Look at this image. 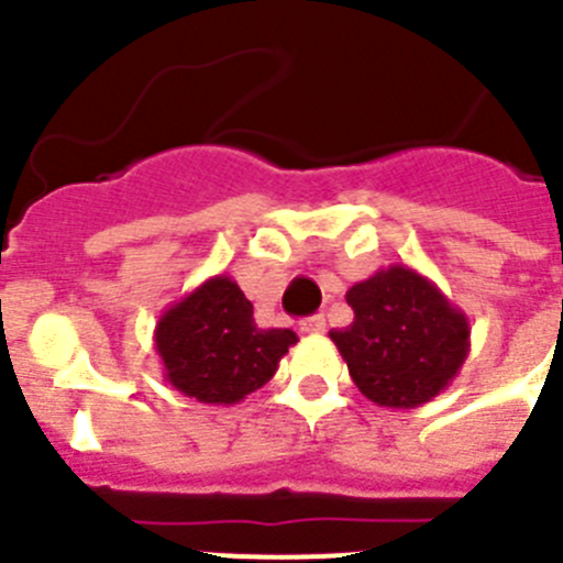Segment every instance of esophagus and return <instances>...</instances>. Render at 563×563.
Returning <instances> with one entry per match:
<instances>
[{
    "instance_id": "esophagus-1",
    "label": "esophagus",
    "mask_w": 563,
    "mask_h": 563,
    "mask_svg": "<svg viewBox=\"0 0 563 563\" xmlns=\"http://www.w3.org/2000/svg\"><path fill=\"white\" fill-rule=\"evenodd\" d=\"M324 330H327V318L321 316V312L301 321V332H305V335H321Z\"/></svg>"
}]
</instances>
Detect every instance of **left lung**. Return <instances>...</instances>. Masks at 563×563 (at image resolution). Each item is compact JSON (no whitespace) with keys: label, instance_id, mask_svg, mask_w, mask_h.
Wrapping results in <instances>:
<instances>
[{"label":"left lung","instance_id":"obj_1","mask_svg":"<svg viewBox=\"0 0 563 563\" xmlns=\"http://www.w3.org/2000/svg\"><path fill=\"white\" fill-rule=\"evenodd\" d=\"M355 321L330 338L363 397L417 409L460 375L471 352L467 316L415 267H380L346 292Z\"/></svg>","mask_w":563,"mask_h":563}]
</instances>
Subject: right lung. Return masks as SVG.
Segmentation results:
<instances>
[{
	"label": "right lung",
	"instance_id": "right-lung-1",
	"mask_svg": "<svg viewBox=\"0 0 563 563\" xmlns=\"http://www.w3.org/2000/svg\"><path fill=\"white\" fill-rule=\"evenodd\" d=\"M298 335L262 330L231 276L206 278L154 327V350L174 389L208 406H233L262 389Z\"/></svg>",
	"mask_w": 563,
	"mask_h": 563
}]
</instances>
